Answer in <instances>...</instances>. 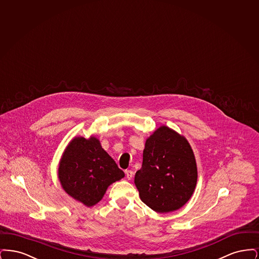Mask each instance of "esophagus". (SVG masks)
Instances as JSON below:
<instances>
[{
  "mask_svg": "<svg viewBox=\"0 0 259 259\" xmlns=\"http://www.w3.org/2000/svg\"><path fill=\"white\" fill-rule=\"evenodd\" d=\"M125 175H126V178L128 180H131L133 178V176H134V172L132 170H126L125 171Z\"/></svg>",
  "mask_w": 259,
  "mask_h": 259,
  "instance_id": "esophagus-1",
  "label": "esophagus"
}]
</instances>
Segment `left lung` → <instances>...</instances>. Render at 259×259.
<instances>
[{"instance_id":"1","label":"left lung","mask_w":259,"mask_h":259,"mask_svg":"<svg viewBox=\"0 0 259 259\" xmlns=\"http://www.w3.org/2000/svg\"><path fill=\"white\" fill-rule=\"evenodd\" d=\"M197 183L196 161L185 137L161 126L146 142L142 168L135 175L141 200L157 212L182 208Z\"/></svg>"}]
</instances>
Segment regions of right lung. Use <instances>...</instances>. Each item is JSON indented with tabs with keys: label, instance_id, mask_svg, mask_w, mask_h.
Masks as SVG:
<instances>
[{
	"label": "right lung",
	"instance_id": "1",
	"mask_svg": "<svg viewBox=\"0 0 259 259\" xmlns=\"http://www.w3.org/2000/svg\"><path fill=\"white\" fill-rule=\"evenodd\" d=\"M58 177L64 190L87 207L97 204L107 188L124 177L99 140L74 138L62 156Z\"/></svg>",
	"mask_w": 259,
	"mask_h": 259
}]
</instances>
